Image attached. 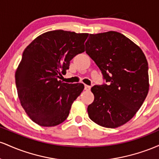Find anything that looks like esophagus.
Instances as JSON below:
<instances>
[{"label": "esophagus", "mask_w": 159, "mask_h": 159, "mask_svg": "<svg viewBox=\"0 0 159 159\" xmlns=\"http://www.w3.org/2000/svg\"><path fill=\"white\" fill-rule=\"evenodd\" d=\"M90 88H91V87L90 86H88V85H84V90H87V91H89L90 90Z\"/></svg>", "instance_id": "esophagus-1"}]
</instances>
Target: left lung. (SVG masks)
<instances>
[{
	"label": "left lung",
	"mask_w": 159,
	"mask_h": 159,
	"mask_svg": "<svg viewBox=\"0 0 159 159\" xmlns=\"http://www.w3.org/2000/svg\"><path fill=\"white\" fill-rule=\"evenodd\" d=\"M85 45L107 82L91 88L94 101L87 107L89 117L101 126L119 127L135 115L148 93L146 57L132 40L116 31L90 34Z\"/></svg>",
	"instance_id": "obj_1"
}]
</instances>
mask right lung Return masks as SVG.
I'll list each match as a JSON object with an SVG mask.
<instances>
[{"instance_id": "right-lung-1", "label": "right lung", "mask_w": 159, "mask_h": 159, "mask_svg": "<svg viewBox=\"0 0 159 159\" xmlns=\"http://www.w3.org/2000/svg\"><path fill=\"white\" fill-rule=\"evenodd\" d=\"M88 35L52 30L36 37L25 49L16 72V84L21 106L34 123L54 126L68 117L84 86L60 79L71 60L85 51Z\"/></svg>"}]
</instances>
